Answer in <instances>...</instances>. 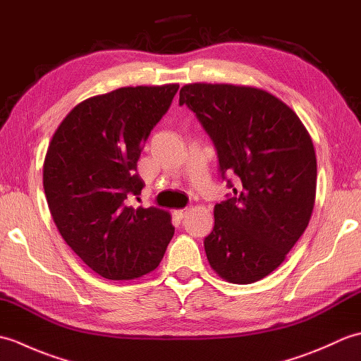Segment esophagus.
Returning <instances> with one entry per match:
<instances>
[{
  "label": "esophagus",
  "instance_id": "esophagus-1",
  "mask_svg": "<svg viewBox=\"0 0 361 361\" xmlns=\"http://www.w3.org/2000/svg\"><path fill=\"white\" fill-rule=\"evenodd\" d=\"M188 214H189V209H178V211H175L173 212V216L176 217V219H185L186 216H188Z\"/></svg>",
  "mask_w": 361,
  "mask_h": 361
}]
</instances>
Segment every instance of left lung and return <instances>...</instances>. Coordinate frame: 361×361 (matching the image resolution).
<instances>
[{
  "mask_svg": "<svg viewBox=\"0 0 361 361\" xmlns=\"http://www.w3.org/2000/svg\"><path fill=\"white\" fill-rule=\"evenodd\" d=\"M192 110L217 149L234 195L216 204L204 239L211 268L231 283H252L278 268L312 217L317 155L298 114L265 90L188 83L180 105Z\"/></svg>",
  "mask_w": 361,
  "mask_h": 361,
  "instance_id": "obj_1",
  "label": "left lung"
}]
</instances>
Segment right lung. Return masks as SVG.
<instances>
[{
  "mask_svg": "<svg viewBox=\"0 0 361 361\" xmlns=\"http://www.w3.org/2000/svg\"><path fill=\"white\" fill-rule=\"evenodd\" d=\"M178 83L124 87L88 97L60 122L43 163L54 224L91 270L111 281L155 270L175 228L171 214L127 206L144 181L136 173L145 141Z\"/></svg>",
  "mask_w": 361,
  "mask_h": 361,
  "instance_id": "obj_1",
  "label": "right lung"
}]
</instances>
